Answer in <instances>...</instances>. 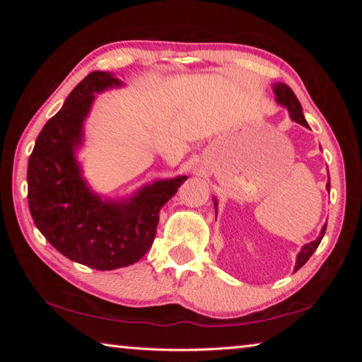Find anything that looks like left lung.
<instances>
[{
	"mask_svg": "<svg viewBox=\"0 0 362 362\" xmlns=\"http://www.w3.org/2000/svg\"><path fill=\"white\" fill-rule=\"evenodd\" d=\"M273 93L274 95H276V103H279L281 107H286L287 112H289V116L292 121L298 122V124H302L305 127H310L308 122H306L305 116H303V112H302V105H300L298 99L296 97V94H293V90L289 88V86L284 84V83H274L273 86ZM326 189L327 192H330V180H327V185H326ZM214 201V207H216V216H217V199L212 198ZM326 223L322 225L321 228V233L320 236L316 238L315 241H311L308 244H305V246L300 249V252L297 255V262H296V267H293V272H297V269L302 268L306 262H308V259L311 255H313L315 250L317 249V246H320V243L322 240L324 233H326Z\"/></svg>",
	"mask_w": 362,
	"mask_h": 362,
	"instance_id": "obj_1",
	"label": "left lung"
}]
</instances>
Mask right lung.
<instances>
[{"instance_id": "1", "label": "right lung", "mask_w": 362, "mask_h": 362, "mask_svg": "<svg viewBox=\"0 0 362 362\" xmlns=\"http://www.w3.org/2000/svg\"><path fill=\"white\" fill-rule=\"evenodd\" d=\"M108 71H93L42 127L28 159V207L36 228L66 259L100 269L139 262L151 247L159 211L187 175L155 180L124 198H103L83 175L78 150L95 94L122 88Z\"/></svg>"}]
</instances>
